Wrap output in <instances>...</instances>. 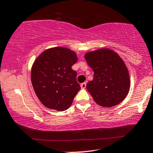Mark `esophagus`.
I'll use <instances>...</instances> for the list:
<instances>
[{"instance_id":"obj_1","label":"esophagus","mask_w":153,"mask_h":153,"mask_svg":"<svg viewBox=\"0 0 153 153\" xmlns=\"http://www.w3.org/2000/svg\"><path fill=\"white\" fill-rule=\"evenodd\" d=\"M80 87H81L82 89H85L86 88V82H82V83L80 85Z\"/></svg>"}]
</instances>
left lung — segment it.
<instances>
[{
    "mask_svg": "<svg viewBox=\"0 0 153 153\" xmlns=\"http://www.w3.org/2000/svg\"><path fill=\"white\" fill-rule=\"evenodd\" d=\"M85 58L94 72L93 80L86 88L95 102L106 108L122 102L130 86L128 70L122 58L108 48L87 53Z\"/></svg>",
    "mask_w": 153,
    "mask_h": 153,
    "instance_id": "1",
    "label": "left lung"
}]
</instances>
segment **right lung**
Returning a JSON list of instances; mask_svg holds the SVG:
<instances>
[{"mask_svg":"<svg viewBox=\"0 0 153 153\" xmlns=\"http://www.w3.org/2000/svg\"><path fill=\"white\" fill-rule=\"evenodd\" d=\"M78 60L74 51L62 47L45 50L31 69L33 87L42 104L50 109L64 111L73 103L80 86L72 69Z\"/></svg>","mask_w":153,"mask_h":153,"instance_id":"obj_1","label":"right lung"}]
</instances>
